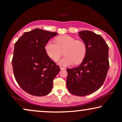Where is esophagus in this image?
<instances>
[{
    "label": "esophagus",
    "instance_id": "34e87169",
    "mask_svg": "<svg viewBox=\"0 0 122 122\" xmlns=\"http://www.w3.org/2000/svg\"><path fill=\"white\" fill-rule=\"evenodd\" d=\"M60 69H61V70H63V69H66V68H63V67H60Z\"/></svg>",
    "mask_w": 122,
    "mask_h": 122
}]
</instances>
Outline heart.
I'll use <instances>...</instances> for the list:
<instances>
[{
  "label": "heart",
  "instance_id": "b5f03b06",
  "mask_svg": "<svg viewBox=\"0 0 122 122\" xmlns=\"http://www.w3.org/2000/svg\"><path fill=\"white\" fill-rule=\"evenodd\" d=\"M46 54L53 61H56L64 51L65 57L58 61V64L63 66H71L73 63L78 64L83 61L86 52V47L84 42L77 41L72 36L64 35L56 39V43L48 41L45 46Z\"/></svg>",
  "mask_w": 122,
  "mask_h": 122
}]
</instances>
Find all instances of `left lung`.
Instances as JSON below:
<instances>
[{
	"label": "left lung",
	"mask_w": 122,
	"mask_h": 122,
	"mask_svg": "<svg viewBox=\"0 0 122 122\" xmlns=\"http://www.w3.org/2000/svg\"><path fill=\"white\" fill-rule=\"evenodd\" d=\"M78 34L86 46V54L80 66L66 69V86L72 94L86 96L99 89L106 79L109 47L100 35L93 31L82 30Z\"/></svg>",
	"instance_id": "8db88e82"
}]
</instances>
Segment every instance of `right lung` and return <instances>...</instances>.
<instances>
[{
    "label": "right lung",
    "mask_w": 122,
    "mask_h": 122,
    "mask_svg": "<svg viewBox=\"0 0 122 122\" xmlns=\"http://www.w3.org/2000/svg\"><path fill=\"white\" fill-rule=\"evenodd\" d=\"M57 34L36 28L24 33L14 45L12 66L15 78L30 94L44 96L51 91L60 68L46 54L45 46Z\"/></svg>",
    "instance_id": "add662e5"
}]
</instances>
